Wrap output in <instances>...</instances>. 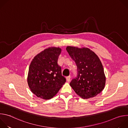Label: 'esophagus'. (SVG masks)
<instances>
[{"mask_svg":"<svg viewBox=\"0 0 128 128\" xmlns=\"http://www.w3.org/2000/svg\"><path fill=\"white\" fill-rule=\"evenodd\" d=\"M70 78H71V77H70V76H67L66 77V80H67V81L68 82H70Z\"/></svg>","mask_w":128,"mask_h":128,"instance_id":"obj_1","label":"esophagus"}]
</instances>
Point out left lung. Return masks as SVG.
Instances as JSON below:
<instances>
[{
  "label": "left lung",
  "mask_w": 128,
  "mask_h": 128,
  "mask_svg": "<svg viewBox=\"0 0 128 128\" xmlns=\"http://www.w3.org/2000/svg\"><path fill=\"white\" fill-rule=\"evenodd\" d=\"M66 50L78 68L77 76L71 80L70 86L83 99L95 97L104 89L106 80L99 57L86 48L68 46Z\"/></svg>",
  "instance_id": "1"
}]
</instances>
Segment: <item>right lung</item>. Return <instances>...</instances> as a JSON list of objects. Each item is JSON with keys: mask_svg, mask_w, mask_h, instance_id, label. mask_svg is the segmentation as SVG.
I'll return each instance as SVG.
<instances>
[{"mask_svg": "<svg viewBox=\"0 0 128 128\" xmlns=\"http://www.w3.org/2000/svg\"><path fill=\"white\" fill-rule=\"evenodd\" d=\"M61 52L59 48H48L34 57L30 63L28 84L31 92L39 98H52L66 82L58 64Z\"/></svg>", "mask_w": 128, "mask_h": 128, "instance_id": "right-lung-1", "label": "right lung"}]
</instances>
